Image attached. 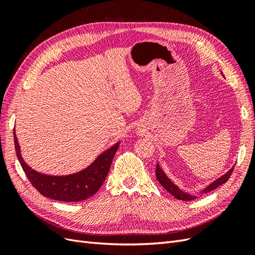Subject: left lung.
<instances>
[{
	"label": "left lung",
	"instance_id": "left-lung-1",
	"mask_svg": "<svg viewBox=\"0 0 255 255\" xmlns=\"http://www.w3.org/2000/svg\"><path fill=\"white\" fill-rule=\"evenodd\" d=\"M233 169H234V167L231 168L227 173L221 175V176L219 177V179H217L216 181H214L213 183H211V184L208 185L207 187H205L202 191H200V194H206V192H210V191H212V190L217 188L218 186H220V185L225 184V183L229 180V177L231 176V174H232ZM155 172H156V173H155V174H156V179H157V181L159 182V184H160L161 186H163L168 192H170V194H171L174 198L179 199V200H183V201H191V200L196 199V196H192V195H190V194H187V192H185V191H183L182 189H180L179 187H177L176 185H175L170 179H169V177L167 176V174L163 171V169L160 168V166H159L158 163H157V165H156Z\"/></svg>",
	"mask_w": 255,
	"mask_h": 255
}]
</instances>
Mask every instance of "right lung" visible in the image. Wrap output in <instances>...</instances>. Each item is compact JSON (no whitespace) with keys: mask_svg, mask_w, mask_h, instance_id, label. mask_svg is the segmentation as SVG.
I'll return each instance as SVG.
<instances>
[{"mask_svg":"<svg viewBox=\"0 0 255 255\" xmlns=\"http://www.w3.org/2000/svg\"><path fill=\"white\" fill-rule=\"evenodd\" d=\"M14 148L17 157L23 171L33 186L44 197L63 202H78L94 196L102 186L110 168L114 155L119 148V143H115L107 149L83 170L68 175H49L40 173L30 168L21 155L20 145L16 132L13 129Z\"/></svg>","mask_w":255,"mask_h":255,"instance_id":"obj_1","label":"right lung"}]
</instances>
